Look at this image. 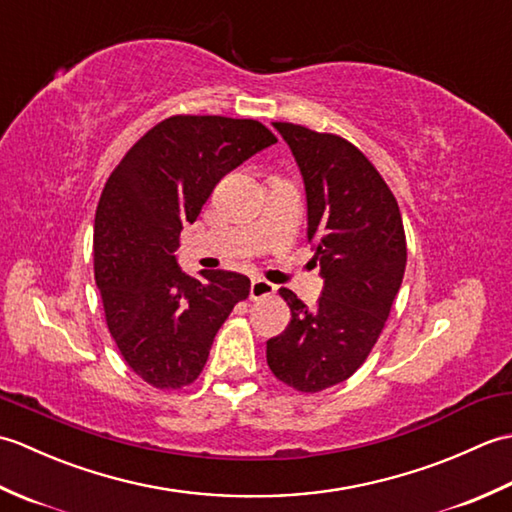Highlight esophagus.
Returning a JSON list of instances; mask_svg holds the SVG:
<instances>
[{"instance_id": "1", "label": "esophagus", "mask_w": 512, "mask_h": 512, "mask_svg": "<svg viewBox=\"0 0 512 512\" xmlns=\"http://www.w3.org/2000/svg\"><path fill=\"white\" fill-rule=\"evenodd\" d=\"M273 295H275V286L270 284V281H266L262 277H255L253 281H250V299L253 301L273 297Z\"/></svg>"}]
</instances>
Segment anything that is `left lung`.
Listing matches in <instances>:
<instances>
[{"label":"left lung","instance_id":"8db88e82","mask_svg":"<svg viewBox=\"0 0 512 512\" xmlns=\"http://www.w3.org/2000/svg\"><path fill=\"white\" fill-rule=\"evenodd\" d=\"M301 169L308 239L321 266L317 308L281 288L290 323L266 343L281 383L303 391L339 385L372 352L407 266V239L394 193L365 154L336 134L273 123Z\"/></svg>","mask_w":512,"mask_h":512}]
</instances>
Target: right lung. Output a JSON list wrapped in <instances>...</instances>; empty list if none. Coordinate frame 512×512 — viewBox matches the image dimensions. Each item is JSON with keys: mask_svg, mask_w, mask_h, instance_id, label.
Wrapping results in <instances>:
<instances>
[{"mask_svg": "<svg viewBox=\"0 0 512 512\" xmlns=\"http://www.w3.org/2000/svg\"><path fill=\"white\" fill-rule=\"evenodd\" d=\"M275 143L253 118L180 114L151 127L107 178L94 217V279L112 339L151 387L191 385L250 292L239 273H182V224L198 220L228 171Z\"/></svg>", "mask_w": 512, "mask_h": 512, "instance_id": "obj_1", "label": "right lung"}]
</instances>
